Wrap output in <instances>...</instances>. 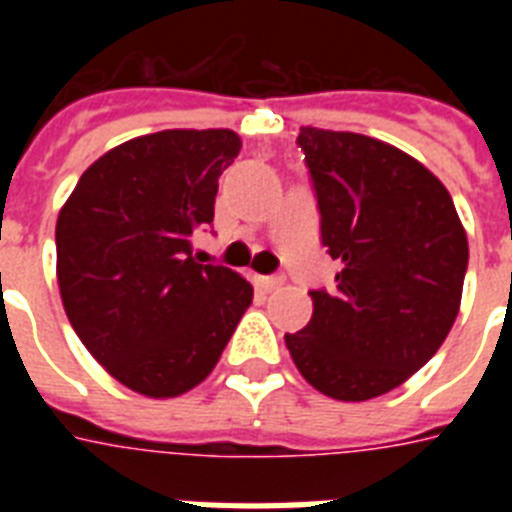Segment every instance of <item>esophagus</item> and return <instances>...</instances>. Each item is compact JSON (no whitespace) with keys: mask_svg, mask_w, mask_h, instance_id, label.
Instances as JSON below:
<instances>
[{"mask_svg":"<svg viewBox=\"0 0 512 512\" xmlns=\"http://www.w3.org/2000/svg\"><path fill=\"white\" fill-rule=\"evenodd\" d=\"M255 284L260 289H265V292H273V289H279L284 284V279L281 276H257Z\"/></svg>","mask_w":512,"mask_h":512,"instance_id":"esophagus-1","label":"esophagus"}]
</instances>
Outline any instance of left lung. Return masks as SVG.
Instances as JSON below:
<instances>
[{"label": "left lung", "instance_id": "obj_1", "mask_svg": "<svg viewBox=\"0 0 512 512\" xmlns=\"http://www.w3.org/2000/svg\"><path fill=\"white\" fill-rule=\"evenodd\" d=\"M337 289L311 292L308 327L284 335L313 388L369 401L444 345L460 313L468 233L446 185L414 156L358 132L300 127Z\"/></svg>", "mask_w": 512, "mask_h": 512}]
</instances>
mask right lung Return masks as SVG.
I'll list each match as a JSON object with an SVG mask.
<instances>
[{
  "label": "right lung",
  "mask_w": 512,
  "mask_h": 512,
  "mask_svg": "<svg viewBox=\"0 0 512 512\" xmlns=\"http://www.w3.org/2000/svg\"><path fill=\"white\" fill-rule=\"evenodd\" d=\"M233 130H162L92 162L55 225L71 327L124 388L175 398L220 361L255 289L201 265L191 236L215 217L217 177L239 156Z\"/></svg>",
  "instance_id": "add662e5"
}]
</instances>
